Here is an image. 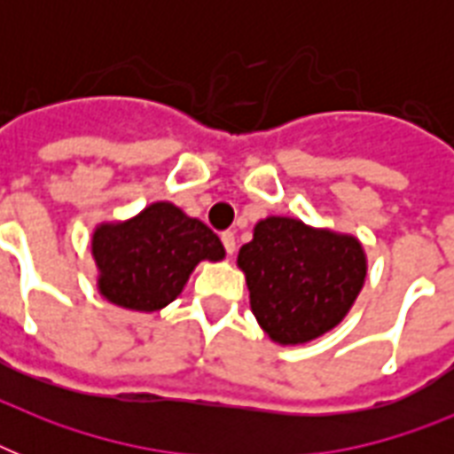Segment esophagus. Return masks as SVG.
<instances>
[{
	"mask_svg": "<svg viewBox=\"0 0 454 454\" xmlns=\"http://www.w3.org/2000/svg\"><path fill=\"white\" fill-rule=\"evenodd\" d=\"M221 242H223V247H226V254L233 256V252H235V233L226 231V233L221 235Z\"/></svg>",
	"mask_w": 454,
	"mask_h": 454,
	"instance_id": "1",
	"label": "esophagus"
}]
</instances>
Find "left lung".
<instances>
[{"mask_svg":"<svg viewBox=\"0 0 454 454\" xmlns=\"http://www.w3.org/2000/svg\"><path fill=\"white\" fill-rule=\"evenodd\" d=\"M249 306L270 341L309 344L334 330L367 276L363 242L292 216H266L238 252Z\"/></svg>","mask_w":454,"mask_h":454,"instance_id":"obj_1","label":"left lung"}]
</instances>
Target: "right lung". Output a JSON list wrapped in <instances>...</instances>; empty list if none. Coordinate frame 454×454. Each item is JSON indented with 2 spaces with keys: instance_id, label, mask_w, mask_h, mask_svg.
I'll return each instance as SVG.
<instances>
[{
  "instance_id": "1",
  "label": "right lung",
  "mask_w": 454,
  "mask_h": 454,
  "mask_svg": "<svg viewBox=\"0 0 454 454\" xmlns=\"http://www.w3.org/2000/svg\"><path fill=\"white\" fill-rule=\"evenodd\" d=\"M96 290L120 309L153 313L184 292L200 262H221L226 249L202 223L167 200L124 221H103L91 233Z\"/></svg>"
}]
</instances>
